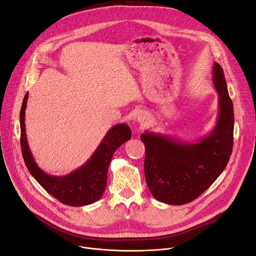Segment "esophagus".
Masks as SVG:
<instances>
[{"mask_svg":"<svg viewBox=\"0 0 256 256\" xmlns=\"http://www.w3.org/2000/svg\"><path fill=\"white\" fill-rule=\"evenodd\" d=\"M136 120H138V123L140 126H146V125L148 124V120H149V118H148V116H146V114H138V116Z\"/></svg>","mask_w":256,"mask_h":256,"instance_id":"34e87169","label":"esophagus"}]
</instances>
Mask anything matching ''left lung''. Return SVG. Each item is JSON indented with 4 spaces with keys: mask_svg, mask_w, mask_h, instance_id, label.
<instances>
[{
    "mask_svg": "<svg viewBox=\"0 0 256 256\" xmlns=\"http://www.w3.org/2000/svg\"><path fill=\"white\" fill-rule=\"evenodd\" d=\"M212 80L218 94V116L210 136L184 142L146 131L144 170L153 197L166 204L188 203L208 190L226 168L234 147V114L223 68L214 64Z\"/></svg>",
    "mask_w": 256,
    "mask_h": 256,
    "instance_id": "obj_1",
    "label": "left lung"
}]
</instances>
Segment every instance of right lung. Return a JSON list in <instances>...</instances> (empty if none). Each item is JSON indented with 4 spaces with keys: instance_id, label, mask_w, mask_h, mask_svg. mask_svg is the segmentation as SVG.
Instances as JSON below:
<instances>
[{
    "instance_id": "add662e5",
    "label": "right lung",
    "mask_w": 256,
    "mask_h": 256,
    "mask_svg": "<svg viewBox=\"0 0 256 256\" xmlns=\"http://www.w3.org/2000/svg\"><path fill=\"white\" fill-rule=\"evenodd\" d=\"M27 100L28 92L24 98L20 114V148L24 160L31 175L48 194L64 204L84 206L99 200L107 184L108 166L114 153L120 144L131 138L129 126L116 124L109 129L92 157L76 171L62 177L51 176L36 164L29 149L25 128Z\"/></svg>"
}]
</instances>
